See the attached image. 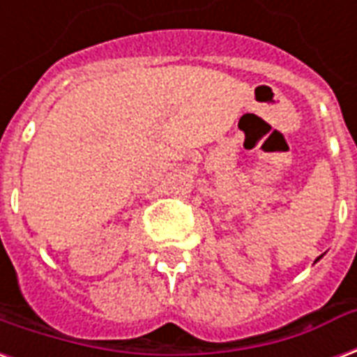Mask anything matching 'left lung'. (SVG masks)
<instances>
[{
    "instance_id": "obj_1",
    "label": "left lung",
    "mask_w": 357,
    "mask_h": 357,
    "mask_svg": "<svg viewBox=\"0 0 357 357\" xmlns=\"http://www.w3.org/2000/svg\"><path fill=\"white\" fill-rule=\"evenodd\" d=\"M319 259H321V255H319V257H318V259H316V261H319Z\"/></svg>"
}]
</instances>
